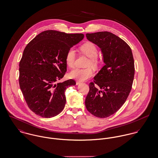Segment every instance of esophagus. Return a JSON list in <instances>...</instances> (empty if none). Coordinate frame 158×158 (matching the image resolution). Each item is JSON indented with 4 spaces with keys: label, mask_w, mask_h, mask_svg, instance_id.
Listing matches in <instances>:
<instances>
[{
    "label": "esophagus",
    "mask_w": 158,
    "mask_h": 158,
    "mask_svg": "<svg viewBox=\"0 0 158 158\" xmlns=\"http://www.w3.org/2000/svg\"><path fill=\"white\" fill-rule=\"evenodd\" d=\"M81 83L80 81H77V82H76V85H80Z\"/></svg>",
    "instance_id": "34e87169"
}]
</instances>
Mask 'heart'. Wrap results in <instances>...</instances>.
Instances as JSON below:
<instances>
[{"label": "heart", "mask_w": 158, "mask_h": 158, "mask_svg": "<svg viewBox=\"0 0 158 158\" xmlns=\"http://www.w3.org/2000/svg\"><path fill=\"white\" fill-rule=\"evenodd\" d=\"M81 51L90 58V60L88 62V66H92L94 67L97 66L99 61L97 58L98 51L97 47L94 43L92 42H86L80 47ZM76 57L75 51L73 48H70L65 56V61L67 66L72 68L75 66V61ZM94 75V71L91 68H87L86 69L76 68L69 73V78L78 80L79 81H84L89 79Z\"/></svg>", "instance_id": "obj_1"}]
</instances>
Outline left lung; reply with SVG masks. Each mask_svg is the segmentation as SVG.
<instances>
[{"instance_id": "left-lung-1", "label": "left lung", "mask_w": 158, "mask_h": 158, "mask_svg": "<svg viewBox=\"0 0 158 158\" xmlns=\"http://www.w3.org/2000/svg\"><path fill=\"white\" fill-rule=\"evenodd\" d=\"M87 39L101 49L104 66L89 85L85 100L87 110L98 118L116 113L124 104L131 89L135 65L131 49L123 39L104 31L86 34Z\"/></svg>"}]
</instances>
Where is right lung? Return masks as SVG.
<instances>
[{
  "mask_svg": "<svg viewBox=\"0 0 158 158\" xmlns=\"http://www.w3.org/2000/svg\"><path fill=\"white\" fill-rule=\"evenodd\" d=\"M84 38L83 34L47 30L27 44L19 63V85L29 108L49 118L58 115L66 104L65 91L75 81L56 83L67 71L68 51Z\"/></svg>",
  "mask_w": 158,
  "mask_h": 158,
  "instance_id": "1",
  "label": "right lung"
}]
</instances>
